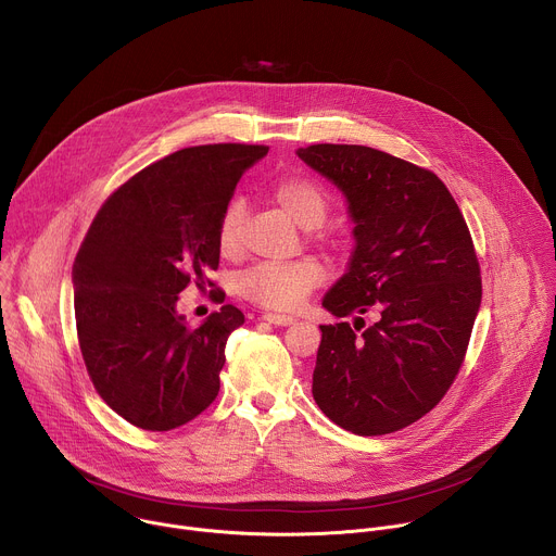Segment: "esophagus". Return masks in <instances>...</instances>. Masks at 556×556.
<instances>
[{"mask_svg": "<svg viewBox=\"0 0 556 556\" xmlns=\"http://www.w3.org/2000/svg\"><path fill=\"white\" fill-rule=\"evenodd\" d=\"M262 319L264 321H268V324H273V326H281V328H286V326H292L296 319L294 316H288V314H277V312H264L262 314Z\"/></svg>", "mask_w": 556, "mask_h": 556, "instance_id": "obj_1", "label": "esophagus"}]
</instances>
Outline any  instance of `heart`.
<instances>
[{"mask_svg":"<svg viewBox=\"0 0 556 556\" xmlns=\"http://www.w3.org/2000/svg\"><path fill=\"white\" fill-rule=\"evenodd\" d=\"M273 198L279 208L299 226H321L330 200L328 193L309 178L288 176L273 187ZM244 202L230 200L217 226L219 253L232 257L242 247ZM324 283V268L314 260H299L290 264H260L240 279V294L266 309H294L307 294Z\"/></svg>","mask_w":556,"mask_h":556,"instance_id":"heart-1","label":"heart"}]
</instances>
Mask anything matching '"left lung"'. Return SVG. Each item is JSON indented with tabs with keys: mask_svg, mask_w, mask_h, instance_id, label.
Here are the masks:
<instances>
[{
	"mask_svg": "<svg viewBox=\"0 0 556 556\" xmlns=\"http://www.w3.org/2000/svg\"><path fill=\"white\" fill-rule=\"evenodd\" d=\"M301 161L348 200L354 253L324 307L312 374L319 409L356 435H384L429 414L455 380L482 277L468 226L429 169L363 144H309ZM375 324L363 329L362 314Z\"/></svg>",
	"mask_w": 556,
	"mask_h": 556,
	"instance_id": "obj_1",
	"label": "left lung"
}]
</instances>
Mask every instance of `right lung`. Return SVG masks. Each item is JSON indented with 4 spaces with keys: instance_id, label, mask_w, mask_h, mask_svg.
Listing matches in <instances>:
<instances>
[{
    "instance_id": "obj_1",
    "label": "right lung",
    "mask_w": 556,
    "mask_h": 556,
    "mask_svg": "<svg viewBox=\"0 0 556 556\" xmlns=\"http://www.w3.org/2000/svg\"><path fill=\"white\" fill-rule=\"evenodd\" d=\"M266 153L224 142L163 157L108 198L78 249V345L101 399L138 429H178L215 401L226 341L244 314L226 303L191 328L176 303L217 268L222 213Z\"/></svg>"
}]
</instances>
